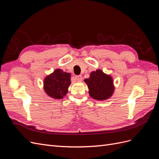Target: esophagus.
I'll return each mask as SVG.
<instances>
[{
	"label": "esophagus",
	"instance_id": "34e87169",
	"mask_svg": "<svg viewBox=\"0 0 159 159\" xmlns=\"http://www.w3.org/2000/svg\"><path fill=\"white\" fill-rule=\"evenodd\" d=\"M75 80H76L77 81H80L82 80V76H81V75H75Z\"/></svg>",
	"mask_w": 159,
	"mask_h": 159
}]
</instances>
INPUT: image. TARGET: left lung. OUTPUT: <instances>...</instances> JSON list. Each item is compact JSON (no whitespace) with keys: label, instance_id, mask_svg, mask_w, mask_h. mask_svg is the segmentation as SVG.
<instances>
[{"label":"left lung","instance_id":"obj_1","mask_svg":"<svg viewBox=\"0 0 159 159\" xmlns=\"http://www.w3.org/2000/svg\"><path fill=\"white\" fill-rule=\"evenodd\" d=\"M84 81L88 86L90 96L95 99L105 100L113 95L114 86L112 78L101 70L91 72L89 78Z\"/></svg>","mask_w":159,"mask_h":159}]
</instances>
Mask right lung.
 Returning a JSON list of instances; mask_svg holds the SVG:
<instances>
[{"label": "right lung", "mask_w": 159, "mask_h": 159, "mask_svg": "<svg viewBox=\"0 0 159 159\" xmlns=\"http://www.w3.org/2000/svg\"><path fill=\"white\" fill-rule=\"evenodd\" d=\"M70 84V74L57 69L45 78L44 88L50 97L61 99L68 93Z\"/></svg>", "instance_id": "1"}]
</instances>
